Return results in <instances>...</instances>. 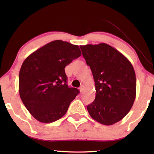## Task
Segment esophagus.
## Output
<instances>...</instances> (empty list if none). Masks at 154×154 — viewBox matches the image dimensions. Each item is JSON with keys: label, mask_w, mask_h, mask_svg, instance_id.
<instances>
[{"label": "esophagus", "mask_w": 154, "mask_h": 154, "mask_svg": "<svg viewBox=\"0 0 154 154\" xmlns=\"http://www.w3.org/2000/svg\"><path fill=\"white\" fill-rule=\"evenodd\" d=\"M83 89H84V86L81 85L80 87H79V90H80V92L82 93L83 91Z\"/></svg>", "instance_id": "1"}]
</instances>
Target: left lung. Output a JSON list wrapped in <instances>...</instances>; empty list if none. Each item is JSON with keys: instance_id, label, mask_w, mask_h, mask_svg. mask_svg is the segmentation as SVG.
Instances as JSON below:
<instances>
[{"instance_id": "obj_1", "label": "left lung", "mask_w": 154, "mask_h": 154, "mask_svg": "<svg viewBox=\"0 0 154 154\" xmlns=\"http://www.w3.org/2000/svg\"><path fill=\"white\" fill-rule=\"evenodd\" d=\"M92 71L95 99L87 106L92 119L112 125L129 112L135 100L136 80L132 63L115 48L104 43L81 45Z\"/></svg>"}]
</instances>
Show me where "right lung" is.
Returning a JSON list of instances; mask_svg holds the SVG:
<instances>
[{"label":"right lung","mask_w":154,"mask_h":154,"mask_svg":"<svg viewBox=\"0 0 154 154\" xmlns=\"http://www.w3.org/2000/svg\"><path fill=\"white\" fill-rule=\"evenodd\" d=\"M81 55L78 45L55 40L23 62L19 73V94L34 119L51 123L67 112L79 91L68 87L65 67Z\"/></svg>","instance_id":"obj_1"}]
</instances>
